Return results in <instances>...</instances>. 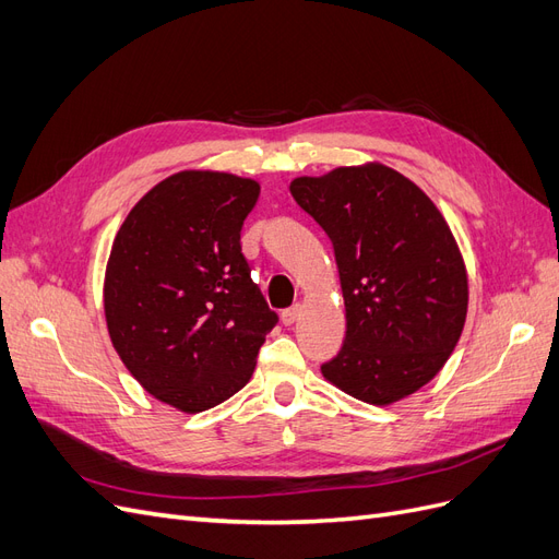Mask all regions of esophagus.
Listing matches in <instances>:
<instances>
[{
  "label": "esophagus",
  "mask_w": 559,
  "mask_h": 559,
  "mask_svg": "<svg viewBox=\"0 0 559 559\" xmlns=\"http://www.w3.org/2000/svg\"><path fill=\"white\" fill-rule=\"evenodd\" d=\"M298 317H300V306H292V308H286V310L282 312V321H284V326H294Z\"/></svg>",
  "instance_id": "1"
}]
</instances>
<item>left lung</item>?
<instances>
[{"instance_id":"obj_1","label":"left lung","mask_w":559,"mask_h":559,"mask_svg":"<svg viewBox=\"0 0 559 559\" xmlns=\"http://www.w3.org/2000/svg\"><path fill=\"white\" fill-rule=\"evenodd\" d=\"M292 195L329 235L345 298V343L321 373L373 405L417 392L466 319V267L443 214L384 165L300 177Z\"/></svg>"}]
</instances>
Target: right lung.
Wrapping results in <instances>:
<instances>
[{
    "label": "right lung",
    "instance_id": "1",
    "mask_svg": "<svg viewBox=\"0 0 559 559\" xmlns=\"http://www.w3.org/2000/svg\"><path fill=\"white\" fill-rule=\"evenodd\" d=\"M259 191L224 173L173 175L132 207L114 240L105 280L111 343L148 394L183 413L242 389L280 321L240 245Z\"/></svg>",
    "mask_w": 559,
    "mask_h": 559
}]
</instances>
